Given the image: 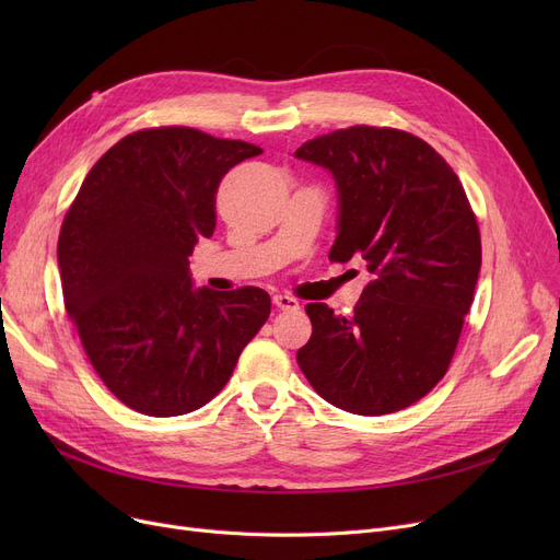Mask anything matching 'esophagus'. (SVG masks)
<instances>
[{
	"instance_id": "34e87169",
	"label": "esophagus",
	"mask_w": 560,
	"mask_h": 560,
	"mask_svg": "<svg viewBox=\"0 0 560 560\" xmlns=\"http://www.w3.org/2000/svg\"><path fill=\"white\" fill-rule=\"evenodd\" d=\"M272 302L281 311H298L300 308V302L295 298H290V295H275Z\"/></svg>"
}]
</instances>
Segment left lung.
Instances as JSON below:
<instances>
[{"label": "left lung", "instance_id": "left-lung-1", "mask_svg": "<svg viewBox=\"0 0 560 560\" xmlns=\"http://www.w3.org/2000/svg\"><path fill=\"white\" fill-rule=\"evenodd\" d=\"M295 156L336 182L329 258H359L372 277L351 315L306 304L313 334L298 363L329 404L395 413L431 393L452 363L481 270L472 206L447 161L399 129H338Z\"/></svg>", "mask_w": 560, "mask_h": 560}]
</instances>
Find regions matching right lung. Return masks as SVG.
Returning <instances> with one entry per match:
<instances>
[{
	"label": "right lung",
	"instance_id": "1",
	"mask_svg": "<svg viewBox=\"0 0 560 560\" xmlns=\"http://www.w3.org/2000/svg\"><path fill=\"white\" fill-rule=\"evenodd\" d=\"M262 150L190 127L125 136L83 179L58 235L63 300L104 386L138 413L211 401L270 317L260 288H192L222 176Z\"/></svg>",
	"mask_w": 560,
	"mask_h": 560
}]
</instances>
